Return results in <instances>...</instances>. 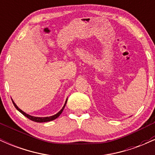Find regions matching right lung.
<instances>
[{"mask_svg": "<svg viewBox=\"0 0 155 155\" xmlns=\"http://www.w3.org/2000/svg\"><path fill=\"white\" fill-rule=\"evenodd\" d=\"M12 102H13V104H14V106H15V108H17V109L18 110V111H19V112H20V113H22V114L24 115L25 117H26L27 118L30 119V120H31L34 121V122H49V121H52V120H55V119L58 118V117H59L60 114H61V113H62V112H63V111L64 108H65V104H66V103H67V100L65 101V104H64L63 107L62 108V109L60 110V111L59 112H58V114H56L53 115V116L47 117H37L31 116V115H29V114H26L25 112H24L23 111H22V110H21L20 108H19L18 106H17V105L15 104V103L14 102L13 100H12Z\"/></svg>", "mask_w": 155, "mask_h": 155, "instance_id": "obj_1", "label": "right lung"}]
</instances>
